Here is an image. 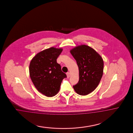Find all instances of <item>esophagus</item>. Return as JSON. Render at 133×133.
<instances>
[{
    "instance_id": "esophagus-1",
    "label": "esophagus",
    "mask_w": 133,
    "mask_h": 133,
    "mask_svg": "<svg viewBox=\"0 0 133 133\" xmlns=\"http://www.w3.org/2000/svg\"><path fill=\"white\" fill-rule=\"evenodd\" d=\"M66 75H67V76L68 78H69V77H70V72H67V73H66Z\"/></svg>"
}]
</instances>
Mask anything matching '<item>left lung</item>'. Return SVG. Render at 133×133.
<instances>
[{"label":"left lung","mask_w":133,"mask_h":133,"mask_svg":"<svg viewBox=\"0 0 133 133\" xmlns=\"http://www.w3.org/2000/svg\"><path fill=\"white\" fill-rule=\"evenodd\" d=\"M79 69V81L73 86L76 93L85 96L96 88L103 72V61L97 52L88 46L82 45L70 51Z\"/></svg>","instance_id":"1"}]
</instances>
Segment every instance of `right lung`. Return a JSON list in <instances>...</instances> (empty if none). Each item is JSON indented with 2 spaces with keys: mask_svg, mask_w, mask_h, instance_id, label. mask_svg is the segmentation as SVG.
I'll list each match as a JSON object with an SVG mask.
<instances>
[{
  "mask_svg": "<svg viewBox=\"0 0 133 133\" xmlns=\"http://www.w3.org/2000/svg\"><path fill=\"white\" fill-rule=\"evenodd\" d=\"M62 51V49L54 47L46 49L37 54L30 62L29 72L32 83L46 97L55 96L59 91L62 81L67 77L56 62Z\"/></svg>",
  "mask_w": 133,
  "mask_h": 133,
  "instance_id": "obj_1",
  "label": "right lung"
}]
</instances>
